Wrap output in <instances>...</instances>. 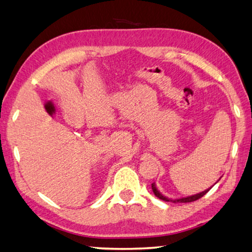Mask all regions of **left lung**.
<instances>
[{
	"label": "left lung",
	"mask_w": 252,
	"mask_h": 252,
	"mask_svg": "<svg viewBox=\"0 0 252 252\" xmlns=\"http://www.w3.org/2000/svg\"><path fill=\"white\" fill-rule=\"evenodd\" d=\"M210 189H212V187H210ZM210 189H207L204 190V191H200V193H198V194H195V195H191V196H187V197L171 199V198L165 197V196H163L161 193H159V190L157 189V185H155V183H153V184H152V190H153V193H154L155 196H157V197H158L159 199H162V200H165V202H173V203H190V202H195V200H197L200 197H203V196L206 193H207V191Z\"/></svg>",
	"instance_id": "1"
}]
</instances>
